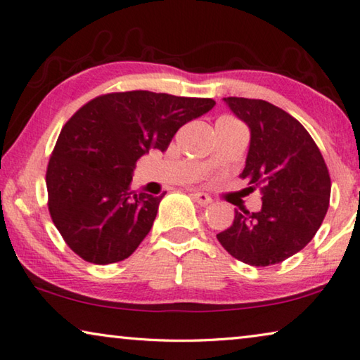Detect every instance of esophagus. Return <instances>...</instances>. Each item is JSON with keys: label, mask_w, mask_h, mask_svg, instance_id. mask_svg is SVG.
I'll return each mask as SVG.
<instances>
[{"label": "esophagus", "mask_w": 360, "mask_h": 360, "mask_svg": "<svg viewBox=\"0 0 360 360\" xmlns=\"http://www.w3.org/2000/svg\"><path fill=\"white\" fill-rule=\"evenodd\" d=\"M191 196H193V199H195V202L199 204V206H207V204L212 202V198L202 191H193Z\"/></svg>", "instance_id": "34e87169"}]
</instances>
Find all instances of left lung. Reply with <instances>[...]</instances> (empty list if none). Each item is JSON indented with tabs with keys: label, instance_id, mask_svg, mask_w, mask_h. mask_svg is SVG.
<instances>
[{
	"label": "left lung",
	"instance_id": "8db88e82",
	"mask_svg": "<svg viewBox=\"0 0 360 360\" xmlns=\"http://www.w3.org/2000/svg\"><path fill=\"white\" fill-rule=\"evenodd\" d=\"M251 131L241 179L262 193L259 212L235 211L217 240L238 261L267 267L300 252L328 211L331 181L322 153L297 120L264 99L224 98Z\"/></svg>",
	"mask_w": 360,
	"mask_h": 360
}]
</instances>
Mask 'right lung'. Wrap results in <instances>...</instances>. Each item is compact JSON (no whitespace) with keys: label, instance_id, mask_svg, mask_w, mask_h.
I'll return each instance as SVG.
<instances>
[{"label":"right lung","instance_id":"1","mask_svg":"<svg viewBox=\"0 0 360 360\" xmlns=\"http://www.w3.org/2000/svg\"><path fill=\"white\" fill-rule=\"evenodd\" d=\"M211 98L145 90L108 93L65 122L46 169L48 209L84 261H124L145 240L162 196L130 190L135 164L165 151L181 125L209 112Z\"/></svg>","mask_w":360,"mask_h":360}]
</instances>
